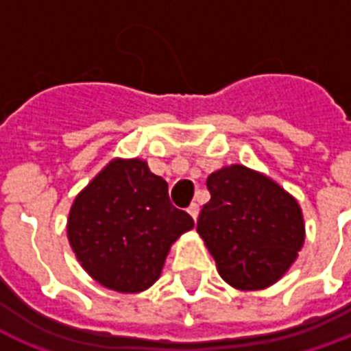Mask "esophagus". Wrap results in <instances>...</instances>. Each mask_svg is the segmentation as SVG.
<instances>
[{"mask_svg": "<svg viewBox=\"0 0 351 351\" xmlns=\"http://www.w3.org/2000/svg\"><path fill=\"white\" fill-rule=\"evenodd\" d=\"M187 213L191 215V219H193V221H197V217H199V204H197V202H191V204H189V208H187Z\"/></svg>", "mask_w": 351, "mask_h": 351, "instance_id": "esophagus-1", "label": "esophagus"}]
</instances>
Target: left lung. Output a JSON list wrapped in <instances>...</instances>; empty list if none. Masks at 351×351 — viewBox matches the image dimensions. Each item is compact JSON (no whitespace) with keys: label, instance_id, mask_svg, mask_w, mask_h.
<instances>
[{"label":"left lung","instance_id":"left-lung-1","mask_svg":"<svg viewBox=\"0 0 351 351\" xmlns=\"http://www.w3.org/2000/svg\"><path fill=\"white\" fill-rule=\"evenodd\" d=\"M206 186L211 199L200 210L197 232L221 278L239 291L274 285L306 241L298 200L271 176L241 164L213 171Z\"/></svg>","mask_w":351,"mask_h":351}]
</instances>
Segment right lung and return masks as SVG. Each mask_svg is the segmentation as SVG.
I'll list each match as a JSON object with an SVG mask.
<instances>
[{
    "instance_id": "obj_1",
    "label": "right lung",
    "mask_w": 351,
    "mask_h": 351,
    "mask_svg": "<svg viewBox=\"0 0 351 351\" xmlns=\"http://www.w3.org/2000/svg\"><path fill=\"white\" fill-rule=\"evenodd\" d=\"M176 210L167 182L141 158H112L69 208V247L99 285L123 294L156 282L173 243L193 228Z\"/></svg>"
}]
</instances>
